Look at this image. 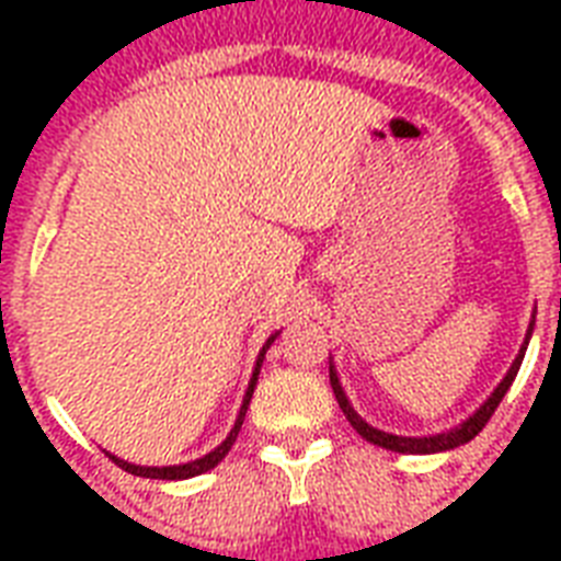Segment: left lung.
<instances>
[{
    "mask_svg": "<svg viewBox=\"0 0 561 561\" xmlns=\"http://www.w3.org/2000/svg\"><path fill=\"white\" fill-rule=\"evenodd\" d=\"M530 332H533V323H530ZM530 332H527V341H524L522 346V355L515 358V364L510 367V373H506V378L501 383H497V390L489 396V401L483 404V408L474 413V416H469L466 422H462L460 427H454V431H445V434H436V436H396V434H383V431H378V427L367 425L364 419L352 410L350 399H346V392L341 390V381H337V373H334V367H329V381H332V390H334V399H337V404H341L343 416L350 419V425L358 431L367 443L373 445H381V448H387V451H399V454H436V451H448V448H457V445L462 443H471L474 436L486 427V422L492 419V413L497 410V404H501V399L506 396V390L513 387L515 375H518V367H522L524 360V352H527V343H530Z\"/></svg>",
    "mask_w": 561,
    "mask_h": 561,
    "instance_id": "1",
    "label": "left lung"
}]
</instances>
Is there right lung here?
<instances>
[{"mask_svg":"<svg viewBox=\"0 0 561 561\" xmlns=\"http://www.w3.org/2000/svg\"><path fill=\"white\" fill-rule=\"evenodd\" d=\"M276 341V334H273L271 341L264 343L262 355H259V360H255V373H253V381H250V387H247V396H244V404H241V413H238L236 419V427L229 431V436L224 439V443L215 448L211 454H206V457H201V460L194 462H186V466H165V469H148V466H134V462H125L118 460V457H113L110 454V460L116 462L118 469L130 471V474H136V478H151V480H186V478H197V474H203V471L215 469L224 457L229 454V448H232V443H236L238 431H241V425H244V416H247V408H250V399H253V390H255V381H259V369H262V360H264V352H267V346Z\"/></svg>","mask_w":561,"mask_h":561,"instance_id":"1","label":"right lung"}]
</instances>
